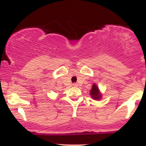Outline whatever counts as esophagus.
I'll use <instances>...</instances> for the list:
<instances>
[{"instance_id":"esophagus-1","label":"esophagus","mask_w":146,"mask_h":146,"mask_svg":"<svg viewBox=\"0 0 146 146\" xmlns=\"http://www.w3.org/2000/svg\"><path fill=\"white\" fill-rule=\"evenodd\" d=\"M73 86H74V87H77V86H78V84H76V83H73Z\"/></svg>"}]
</instances>
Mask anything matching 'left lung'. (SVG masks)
I'll list each match as a JSON object with an SVG mask.
<instances>
[{"label": "left lung", "instance_id": "left-lung-1", "mask_svg": "<svg viewBox=\"0 0 146 146\" xmlns=\"http://www.w3.org/2000/svg\"><path fill=\"white\" fill-rule=\"evenodd\" d=\"M90 95L93 100H100L101 99L102 94L100 93V90H99L98 86L96 85V84H93V86H92V88L90 92Z\"/></svg>", "mask_w": 146, "mask_h": 146}]
</instances>
